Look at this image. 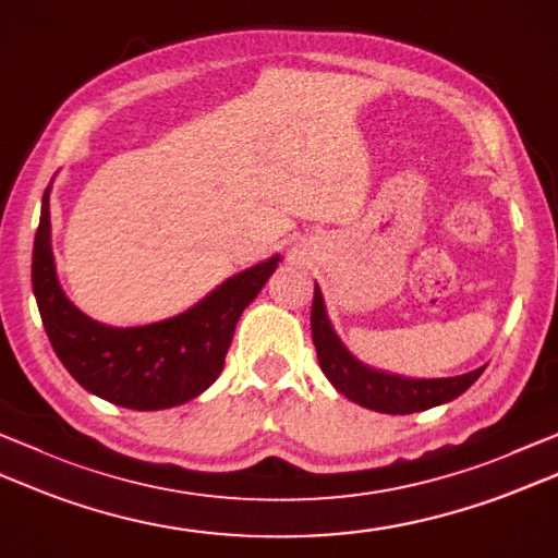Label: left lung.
Segmentation results:
<instances>
[{"instance_id":"1","label":"left lung","mask_w":558,"mask_h":558,"mask_svg":"<svg viewBox=\"0 0 558 558\" xmlns=\"http://www.w3.org/2000/svg\"><path fill=\"white\" fill-rule=\"evenodd\" d=\"M312 341L316 348V357L324 375L343 397L360 403V407L373 409L379 413H416L445 401H452L482 377L484 367L474 369L460 377L445 379H407L387 373H377L345 351L343 343L331 329L329 316L324 310L322 290L314 286L312 302Z\"/></svg>"}]
</instances>
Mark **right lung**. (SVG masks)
<instances>
[{
    "mask_svg": "<svg viewBox=\"0 0 558 558\" xmlns=\"http://www.w3.org/2000/svg\"><path fill=\"white\" fill-rule=\"evenodd\" d=\"M50 185L43 193L31 280L54 355L80 385L116 407L171 409L195 399L220 377L239 316L254 302L278 256L225 280L173 319L113 329L64 298L50 248Z\"/></svg>",
    "mask_w": 558,
    "mask_h": 558,
    "instance_id": "1",
    "label": "right lung"
}]
</instances>
